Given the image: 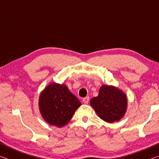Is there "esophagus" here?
<instances>
[{
  "mask_svg": "<svg viewBox=\"0 0 159 159\" xmlns=\"http://www.w3.org/2000/svg\"><path fill=\"white\" fill-rule=\"evenodd\" d=\"M83 103H84L85 104H88V102H89V98H88V97H86V98H83Z\"/></svg>",
  "mask_w": 159,
  "mask_h": 159,
  "instance_id": "1",
  "label": "esophagus"
}]
</instances>
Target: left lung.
Instances as JSON below:
<instances>
[{
  "mask_svg": "<svg viewBox=\"0 0 159 159\" xmlns=\"http://www.w3.org/2000/svg\"><path fill=\"white\" fill-rule=\"evenodd\" d=\"M90 102L98 116L109 123L121 119L128 106L125 94L113 85L101 86L98 96L93 98Z\"/></svg>",
  "mask_w": 159,
  "mask_h": 159,
  "instance_id": "left-lung-1",
  "label": "left lung"
}]
</instances>
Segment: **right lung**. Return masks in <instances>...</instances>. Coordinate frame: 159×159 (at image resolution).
I'll list each match as a JSON object with an SVG mask.
<instances>
[{
	"label": "right lung",
	"mask_w": 159,
	"mask_h": 159,
	"mask_svg": "<svg viewBox=\"0 0 159 159\" xmlns=\"http://www.w3.org/2000/svg\"><path fill=\"white\" fill-rule=\"evenodd\" d=\"M80 101L64 84L52 83L42 91L39 106L43 119L51 125L63 127L71 119Z\"/></svg>",
	"instance_id": "right-lung-1"
}]
</instances>
